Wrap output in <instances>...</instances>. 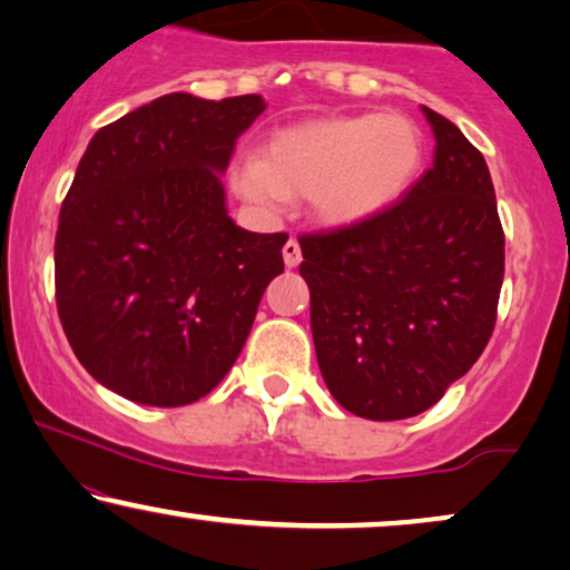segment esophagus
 Returning a JSON list of instances; mask_svg holds the SVG:
<instances>
[{
    "instance_id": "1",
    "label": "esophagus",
    "mask_w": 570,
    "mask_h": 570,
    "mask_svg": "<svg viewBox=\"0 0 570 570\" xmlns=\"http://www.w3.org/2000/svg\"><path fill=\"white\" fill-rule=\"evenodd\" d=\"M281 253H284V263H286V268H297V265L302 263V247H299V242L297 239H289L284 245V249H281Z\"/></svg>"
}]
</instances>
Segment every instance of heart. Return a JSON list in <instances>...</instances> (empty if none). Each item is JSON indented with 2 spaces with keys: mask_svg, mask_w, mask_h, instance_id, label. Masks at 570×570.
<instances>
[{
  "mask_svg": "<svg viewBox=\"0 0 570 570\" xmlns=\"http://www.w3.org/2000/svg\"><path fill=\"white\" fill-rule=\"evenodd\" d=\"M420 127L401 114L313 119L271 138L234 169V189L263 208L307 197L325 226H354L391 208L422 166Z\"/></svg>",
  "mask_w": 570,
  "mask_h": 570,
  "instance_id": "b5f03b06",
  "label": "heart"
}]
</instances>
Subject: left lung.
Here are the masks:
<instances>
[{"instance_id": "8db88e82", "label": "left lung", "mask_w": 570, "mask_h": 570, "mask_svg": "<svg viewBox=\"0 0 570 570\" xmlns=\"http://www.w3.org/2000/svg\"><path fill=\"white\" fill-rule=\"evenodd\" d=\"M435 158L367 222L302 234L299 273L331 396L391 422L438 404L495 328L505 237L480 150L424 106Z\"/></svg>"}]
</instances>
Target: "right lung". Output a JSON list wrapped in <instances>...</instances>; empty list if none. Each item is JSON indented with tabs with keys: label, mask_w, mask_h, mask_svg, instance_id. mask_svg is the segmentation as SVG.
<instances>
[{
	"label": "right lung",
	"mask_w": 570,
	"mask_h": 570,
	"mask_svg": "<svg viewBox=\"0 0 570 570\" xmlns=\"http://www.w3.org/2000/svg\"><path fill=\"white\" fill-rule=\"evenodd\" d=\"M261 96L169 94L101 127L59 210L57 313L82 367L146 406L216 389L284 271L281 234L226 214L222 174Z\"/></svg>",
	"instance_id": "add662e5"
}]
</instances>
